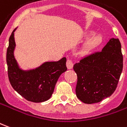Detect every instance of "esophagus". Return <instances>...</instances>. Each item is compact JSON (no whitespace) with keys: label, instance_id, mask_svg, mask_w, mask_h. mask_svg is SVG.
<instances>
[{"label":"esophagus","instance_id":"esophagus-1","mask_svg":"<svg viewBox=\"0 0 127 127\" xmlns=\"http://www.w3.org/2000/svg\"><path fill=\"white\" fill-rule=\"evenodd\" d=\"M66 66H67L68 69H71L73 68V61L71 60H69V59L67 60V61H66Z\"/></svg>","mask_w":127,"mask_h":127}]
</instances>
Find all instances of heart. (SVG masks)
Segmentation results:
<instances>
[{
    "label": "heart",
    "mask_w": 127,
    "mask_h": 127,
    "mask_svg": "<svg viewBox=\"0 0 127 127\" xmlns=\"http://www.w3.org/2000/svg\"><path fill=\"white\" fill-rule=\"evenodd\" d=\"M86 39H89L85 42L81 50L82 54H87L97 49L103 42V36L101 34H95L94 31H88L85 35Z\"/></svg>",
    "instance_id": "b5f03b06"
}]
</instances>
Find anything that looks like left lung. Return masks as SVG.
Listing matches in <instances>:
<instances>
[{
    "mask_svg": "<svg viewBox=\"0 0 127 127\" xmlns=\"http://www.w3.org/2000/svg\"><path fill=\"white\" fill-rule=\"evenodd\" d=\"M123 67L120 42L118 38H111L101 52L86 56L74 64L77 98L92 104L110 96L117 87Z\"/></svg>",
    "mask_w": 127,
    "mask_h": 127,
    "instance_id": "8db88e82",
    "label": "left lung"
}]
</instances>
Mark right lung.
Instances as JSON below:
<instances>
[{"mask_svg": "<svg viewBox=\"0 0 127 127\" xmlns=\"http://www.w3.org/2000/svg\"><path fill=\"white\" fill-rule=\"evenodd\" d=\"M13 30L9 39L7 51L8 77L13 89L26 100L34 103L47 101L52 96L61 75L66 71V59L45 62L35 69L24 70L14 56L15 42Z\"/></svg>", "mask_w": 127, "mask_h": 127, "instance_id": "right-lung-1", "label": "right lung"}]
</instances>
